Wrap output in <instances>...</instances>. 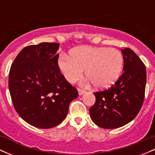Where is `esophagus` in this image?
Masks as SVG:
<instances>
[{
	"instance_id": "34e87169",
	"label": "esophagus",
	"mask_w": 155,
	"mask_h": 155,
	"mask_svg": "<svg viewBox=\"0 0 155 155\" xmlns=\"http://www.w3.org/2000/svg\"><path fill=\"white\" fill-rule=\"evenodd\" d=\"M78 91H79V95H82L84 93H85L86 91L84 90H81V89H78Z\"/></svg>"
}]
</instances>
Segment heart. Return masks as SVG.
I'll use <instances>...</instances> for the list:
<instances>
[{
    "label": "heart",
    "instance_id": "b5f03b06",
    "mask_svg": "<svg viewBox=\"0 0 155 155\" xmlns=\"http://www.w3.org/2000/svg\"><path fill=\"white\" fill-rule=\"evenodd\" d=\"M124 65L123 55L114 48L79 47L71 51V56L63 54L58 66L64 78L74 83L83 75L96 88H107L119 79Z\"/></svg>",
    "mask_w": 155,
    "mask_h": 155
}]
</instances>
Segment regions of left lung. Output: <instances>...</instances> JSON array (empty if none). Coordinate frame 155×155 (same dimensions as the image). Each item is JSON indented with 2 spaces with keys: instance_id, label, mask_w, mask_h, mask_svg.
Returning a JSON list of instances; mask_svg holds the SVG:
<instances>
[{
  "instance_id": "obj_1",
  "label": "left lung",
  "mask_w": 155,
  "mask_h": 155,
  "mask_svg": "<svg viewBox=\"0 0 155 155\" xmlns=\"http://www.w3.org/2000/svg\"><path fill=\"white\" fill-rule=\"evenodd\" d=\"M123 73L111 87L94 92L95 103L90 108L92 122L105 129L118 128L137 116L141 108L147 83L146 66L130 48L121 50Z\"/></svg>"
}]
</instances>
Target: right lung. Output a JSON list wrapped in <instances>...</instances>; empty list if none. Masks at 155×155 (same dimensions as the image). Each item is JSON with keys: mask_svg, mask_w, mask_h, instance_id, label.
<instances>
[{"mask_svg": "<svg viewBox=\"0 0 155 155\" xmlns=\"http://www.w3.org/2000/svg\"><path fill=\"white\" fill-rule=\"evenodd\" d=\"M60 44L43 42L25 47L11 66L8 88L16 111L35 127L51 128L66 118L77 90L60 73Z\"/></svg>", "mask_w": 155, "mask_h": 155, "instance_id": "right-lung-1", "label": "right lung"}]
</instances>
